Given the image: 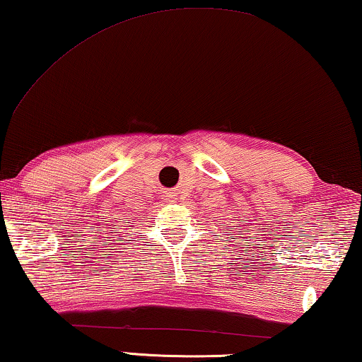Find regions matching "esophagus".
Here are the masks:
<instances>
[{
	"mask_svg": "<svg viewBox=\"0 0 362 362\" xmlns=\"http://www.w3.org/2000/svg\"><path fill=\"white\" fill-rule=\"evenodd\" d=\"M164 199H165L167 203L175 202V195H174V192H165V193H164Z\"/></svg>",
	"mask_w": 362,
	"mask_h": 362,
	"instance_id": "1",
	"label": "esophagus"
}]
</instances>
